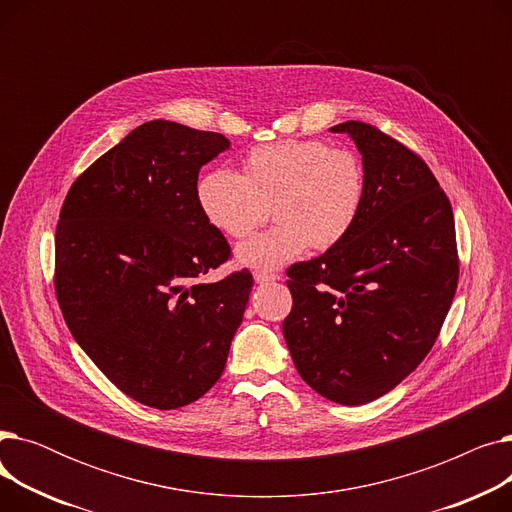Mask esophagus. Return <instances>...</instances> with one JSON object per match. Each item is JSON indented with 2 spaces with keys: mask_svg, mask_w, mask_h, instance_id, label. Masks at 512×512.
I'll return each mask as SVG.
<instances>
[{
  "mask_svg": "<svg viewBox=\"0 0 512 512\" xmlns=\"http://www.w3.org/2000/svg\"><path fill=\"white\" fill-rule=\"evenodd\" d=\"M255 282L257 284H267V282H276V280H280V276L278 274H267V272H255Z\"/></svg>",
  "mask_w": 512,
  "mask_h": 512,
  "instance_id": "1",
  "label": "esophagus"
}]
</instances>
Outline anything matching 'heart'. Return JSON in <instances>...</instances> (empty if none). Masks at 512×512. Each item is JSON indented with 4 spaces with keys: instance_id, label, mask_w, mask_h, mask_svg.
Segmentation results:
<instances>
[{
    "instance_id": "obj_1",
    "label": "heart",
    "mask_w": 512,
    "mask_h": 512,
    "mask_svg": "<svg viewBox=\"0 0 512 512\" xmlns=\"http://www.w3.org/2000/svg\"><path fill=\"white\" fill-rule=\"evenodd\" d=\"M365 195L359 153L317 139L259 145L242 159V174L213 168L197 182L203 218L228 238L249 236L270 207L276 226L236 249V261L253 270H278L309 247L338 245L357 226Z\"/></svg>"
}]
</instances>
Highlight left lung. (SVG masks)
<instances>
[{
    "label": "left lung",
    "mask_w": 512,
    "mask_h": 512,
    "mask_svg": "<svg viewBox=\"0 0 512 512\" xmlns=\"http://www.w3.org/2000/svg\"><path fill=\"white\" fill-rule=\"evenodd\" d=\"M367 195L338 245L292 265L282 330L301 378L359 407L396 388L432 351L459 284L454 215L425 161L386 132L348 120Z\"/></svg>",
    "instance_id": "left-lung-1"
}]
</instances>
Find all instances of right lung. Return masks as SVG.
<instances>
[{
	"label": "right lung",
	"instance_id": "1",
	"mask_svg": "<svg viewBox=\"0 0 512 512\" xmlns=\"http://www.w3.org/2000/svg\"><path fill=\"white\" fill-rule=\"evenodd\" d=\"M224 134L168 120L134 128L80 174L56 228V297L78 346L126 396L170 411L226 367L253 276L203 282L230 257L197 205Z\"/></svg>",
	"mask_w": 512,
	"mask_h": 512
}]
</instances>
